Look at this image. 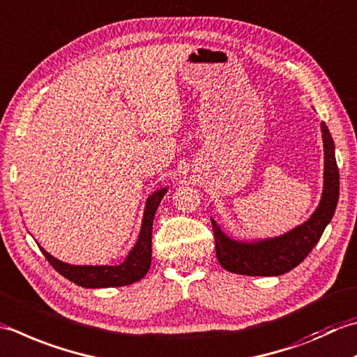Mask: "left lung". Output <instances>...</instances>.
Segmentation results:
<instances>
[{"label": "left lung", "mask_w": 357, "mask_h": 357, "mask_svg": "<svg viewBox=\"0 0 357 357\" xmlns=\"http://www.w3.org/2000/svg\"><path fill=\"white\" fill-rule=\"evenodd\" d=\"M324 141V190L314 213L303 225L280 236L252 241L230 238L212 218L216 258L222 268L234 274L274 277L294 269L302 263L322 236L339 201V169L330 130L320 123Z\"/></svg>", "instance_id": "left-lung-1"}]
</instances>
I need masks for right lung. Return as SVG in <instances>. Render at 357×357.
<instances>
[{"label": "right lung", "instance_id": "1", "mask_svg": "<svg viewBox=\"0 0 357 357\" xmlns=\"http://www.w3.org/2000/svg\"><path fill=\"white\" fill-rule=\"evenodd\" d=\"M167 193V187L153 192L145 202V211L142 218L141 232H139L135 248L125 258L123 263L116 266H79L60 261L40 246V250L46 257V260L52 264V268L68 280L82 286V288H114V286H125L139 282L149 272L151 264V230L153 220Z\"/></svg>", "mask_w": 357, "mask_h": 357}]
</instances>
